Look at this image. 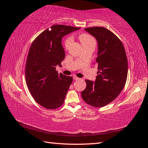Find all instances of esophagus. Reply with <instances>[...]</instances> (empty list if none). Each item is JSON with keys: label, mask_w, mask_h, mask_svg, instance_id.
Masks as SVG:
<instances>
[{"label": "esophagus", "mask_w": 148, "mask_h": 148, "mask_svg": "<svg viewBox=\"0 0 148 148\" xmlns=\"http://www.w3.org/2000/svg\"><path fill=\"white\" fill-rule=\"evenodd\" d=\"M73 78H74V80H79V79H80V78L77 77H76V76H74Z\"/></svg>", "instance_id": "esophagus-1"}]
</instances>
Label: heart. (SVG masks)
<instances>
[{
    "instance_id": "b5f03b06",
    "label": "heart",
    "mask_w": 148,
    "mask_h": 148,
    "mask_svg": "<svg viewBox=\"0 0 148 148\" xmlns=\"http://www.w3.org/2000/svg\"><path fill=\"white\" fill-rule=\"evenodd\" d=\"M79 39L81 40V42L82 43V45H88V44L90 43H95V40L94 39L93 37L89 35V34H81V35L79 36ZM72 37H69L67 39H66L64 42V47L66 49H67L69 48V47L70 46L72 42Z\"/></svg>"
}]
</instances>
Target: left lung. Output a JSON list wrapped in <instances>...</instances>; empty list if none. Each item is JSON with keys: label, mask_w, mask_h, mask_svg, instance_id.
Returning <instances> with one entry per match:
<instances>
[{"label": "left lung", "mask_w": 148, "mask_h": 148, "mask_svg": "<svg viewBox=\"0 0 148 148\" xmlns=\"http://www.w3.org/2000/svg\"><path fill=\"white\" fill-rule=\"evenodd\" d=\"M84 30L98 42V72L95 82L85 80L81 97L88 104L100 108L112 102L123 89L128 74L127 55L121 40L109 30L102 27Z\"/></svg>", "instance_id": "1"}]
</instances>
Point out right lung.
Here are the masks:
<instances>
[{"instance_id":"add662e5","label":"right lung","mask_w":148,"mask_h":148,"mask_svg":"<svg viewBox=\"0 0 148 148\" xmlns=\"http://www.w3.org/2000/svg\"><path fill=\"white\" fill-rule=\"evenodd\" d=\"M79 29L55 25L39 34L30 46L25 65L27 84L34 99L46 109H55L64 103L72 77L58 74L56 66L65 58L62 37Z\"/></svg>"}]
</instances>
